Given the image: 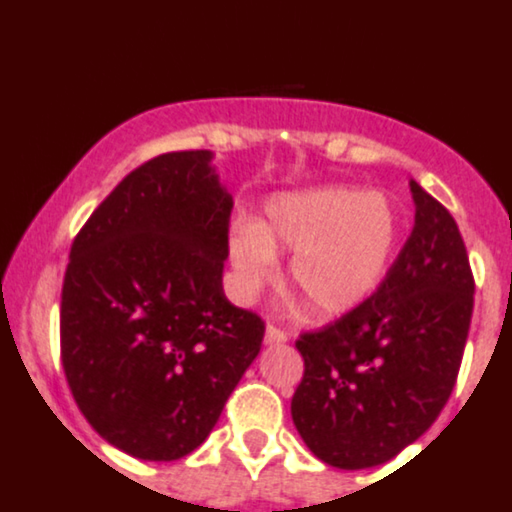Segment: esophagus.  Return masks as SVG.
I'll list each match as a JSON object with an SVG mask.
<instances>
[{"mask_svg": "<svg viewBox=\"0 0 512 512\" xmlns=\"http://www.w3.org/2000/svg\"><path fill=\"white\" fill-rule=\"evenodd\" d=\"M287 331L277 328L274 324H270L265 328V343L267 346H279V343H287Z\"/></svg>", "mask_w": 512, "mask_h": 512, "instance_id": "obj_1", "label": "esophagus"}]
</instances>
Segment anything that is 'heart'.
Masks as SVG:
<instances>
[{
	"mask_svg": "<svg viewBox=\"0 0 512 512\" xmlns=\"http://www.w3.org/2000/svg\"><path fill=\"white\" fill-rule=\"evenodd\" d=\"M265 220L230 230V262L242 297H255L277 277V252H294L289 284L319 316L346 314L385 279L400 213L378 191L321 186L270 198Z\"/></svg>",
	"mask_w": 512,
	"mask_h": 512,
	"instance_id": "1",
	"label": "heart"
}]
</instances>
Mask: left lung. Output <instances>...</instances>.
<instances>
[{
  "label": "left lung",
  "mask_w": 512,
  "mask_h": 512,
  "mask_svg": "<svg viewBox=\"0 0 512 512\" xmlns=\"http://www.w3.org/2000/svg\"><path fill=\"white\" fill-rule=\"evenodd\" d=\"M414 228L380 287L319 331L301 333L297 432L328 466L390 461L444 410L473 311V272L451 213L410 181Z\"/></svg>",
  "instance_id": "obj_1"
}]
</instances>
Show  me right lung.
Instances as JSON below:
<instances>
[{
	"mask_svg": "<svg viewBox=\"0 0 512 512\" xmlns=\"http://www.w3.org/2000/svg\"><path fill=\"white\" fill-rule=\"evenodd\" d=\"M208 149L144 161L75 235L61 360L102 439L144 461L206 441L257 358L265 321L225 299L233 196Z\"/></svg>",
	"mask_w": 512,
	"mask_h": 512,
	"instance_id": "right-lung-1",
	"label": "right lung"
}]
</instances>
